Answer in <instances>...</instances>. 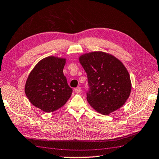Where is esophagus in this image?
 <instances>
[{
    "label": "esophagus",
    "mask_w": 159,
    "mask_h": 159,
    "mask_svg": "<svg viewBox=\"0 0 159 159\" xmlns=\"http://www.w3.org/2000/svg\"><path fill=\"white\" fill-rule=\"evenodd\" d=\"M81 91H82V89H81V88H80V86L77 87V88L75 89V92L76 93H80Z\"/></svg>",
    "instance_id": "obj_1"
}]
</instances>
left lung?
Listing matches in <instances>:
<instances>
[{
	"label": "left lung",
	"mask_w": 159,
	"mask_h": 159,
	"mask_svg": "<svg viewBox=\"0 0 159 159\" xmlns=\"http://www.w3.org/2000/svg\"><path fill=\"white\" fill-rule=\"evenodd\" d=\"M88 78L86 99L96 111L110 113L124 104L131 92V81L121 61L111 54L95 51L80 57Z\"/></svg>",
	"instance_id": "obj_1"
}]
</instances>
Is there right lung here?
I'll return each mask as SVG.
<instances>
[{
  "mask_svg": "<svg viewBox=\"0 0 159 159\" xmlns=\"http://www.w3.org/2000/svg\"><path fill=\"white\" fill-rule=\"evenodd\" d=\"M66 60L49 56L40 60L29 75L25 92L34 106L46 112L56 111L70 98L73 90L63 69Z\"/></svg>",
  "mask_w": 159,
  "mask_h": 159,
  "instance_id": "right-lung-1",
  "label": "right lung"
}]
</instances>
